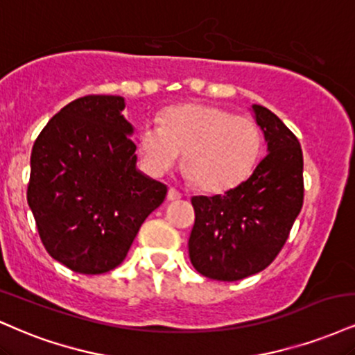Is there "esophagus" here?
Instances as JSON below:
<instances>
[{"label": "esophagus", "mask_w": 355, "mask_h": 355, "mask_svg": "<svg viewBox=\"0 0 355 355\" xmlns=\"http://www.w3.org/2000/svg\"><path fill=\"white\" fill-rule=\"evenodd\" d=\"M166 198H168L170 202H175V200H180V198H182V193H180V191L175 190V189H168V193H166Z\"/></svg>", "instance_id": "34e87169"}]
</instances>
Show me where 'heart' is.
Wrapping results in <instances>:
<instances>
[{
  "label": "heart",
  "instance_id": "1",
  "mask_svg": "<svg viewBox=\"0 0 355 355\" xmlns=\"http://www.w3.org/2000/svg\"><path fill=\"white\" fill-rule=\"evenodd\" d=\"M263 135L254 119L207 104L166 110L162 122L144 123L139 150L148 173L162 177L183 152V175L198 189L218 193L253 172Z\"/></svg>",
  "mask_w": 355,
  "mask_h": 355
}]
</instances>
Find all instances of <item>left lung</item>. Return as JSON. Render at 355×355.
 <instances>
[{"label": "left lung", "instance_id": "8db88e82", "mask_svg": "<svg viewBox=\"0 0 355 355\" xmlns=\"http://www.w3.org/2000/svg\"><path fill=\"white\" fill-rule=\"evenodd\" d=\"M268 155L223 195L193 196L190 261L200 275L238 281L270 266L288 240L304 198L300 140L277 115L251 105Z\"/></svg>", "mask_w": 355, "mask_h": 355}]
</instances>
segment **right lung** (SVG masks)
Returning a JSON list of instances; mask_svg holds the SVG:
<instances>
[{
    "label": "right lung",
    "mask_w": 355,
    "mask_h": 355,
    "mask_svg": "<svg viewBox=\"0 0 355 355\" xmlns=\"http://www.w3.org/2000/svg\"><path fill=\"white\" fill-rule=\"evenodd\" d=\"M121 96L62 107L31 152L28 205L48 253L80 275L119 266L166 187L137 168L134 127Z\"/></svg>",
    "instance_id": "right-lung-1"
}]
</instances>
